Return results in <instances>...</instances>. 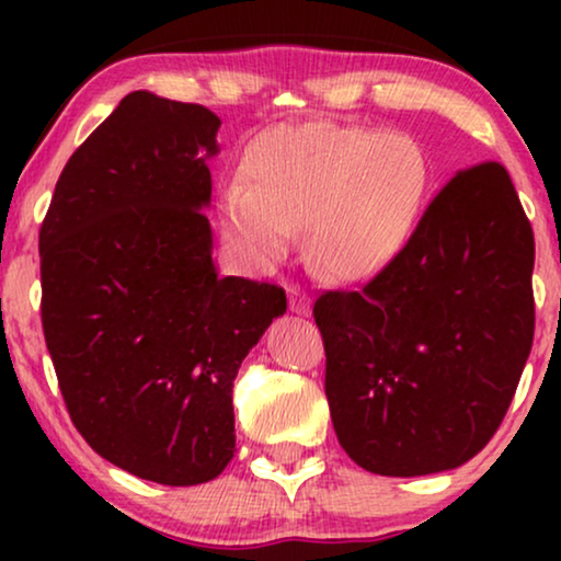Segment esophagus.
Instances as JSON below:
<instances>
[{
    "label": "esophagus",
    "instance_id": "esophagus-1",
    "mask_svg": "<svg viewBox=\"0 0 561 561\" xmlns=\"http://www.w3.org/2000/svg\"><path fill=\"white\" fill-rule=\"evenodd\" d=\"M288 306H290V311L301 313V317H309L311 313L309 296H306L298 286H288Z\"/></svg>",
    "mask_w": 561,
    "mask_h": 561
}]
</instances>
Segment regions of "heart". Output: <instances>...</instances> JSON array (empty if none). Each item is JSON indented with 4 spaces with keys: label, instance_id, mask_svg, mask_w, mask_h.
<instances>
[{
    "label": "heart",
    "instance_id": "heart-1",
    "mask_svg": "<svg viewBox=\"0 0 561 561\" xmlns=\"http://www.w3.org/2000/svg\"><path fill=\"white\" fill-rule=\"evenodd\" d=\"M244 183L219 196V225L244 265L271 271L306 225L311 263L334 280L363 283L409 244L432 168L403 133L304 122L250 145Z\"/></svg>",
    "mask_w": 561,
    "mask_h": 561
}]
</instances>
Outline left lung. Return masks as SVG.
I'll return each mask as SVG.
<instances>
[{
    "mask_svg": "<svg viewBox=\"0 0 561 561\" xmlns=\"http://www.w3.org/2000/svg\"><path fill=\"white\" fill-rule=\"evenodd\" d=\"M534 232L508 171H459L363 290L313 304L342 449L419 478L470 462L501 426L534 342Z\"/></svg>",
    "mask_w": 561,
    "mask_h": 561,
    "instance_id": "left-lung-1",
    "label": "left lung"
}]
</instances>
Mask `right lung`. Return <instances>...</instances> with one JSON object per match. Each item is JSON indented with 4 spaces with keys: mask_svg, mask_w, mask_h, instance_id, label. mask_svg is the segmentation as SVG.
<instances>
[{
    "mask_svg": "<svg viewBox=\"0 0 561 561\" xmlns=\"http://www.w3.org/2000/svg\"><path fill=\"white\" fill-rule=\"evenodd\" d=\"M219 125L133 91L68 160L41 227L43 332L76 428L173 488L234 457L232 380L286 313L283 288L225 278L211 257Z\"/></svg>",
    "mask_w": 561,
    "mask_h": 561,
    "instance_id": "1",
    "label": "right lung"
}]
</instances>
